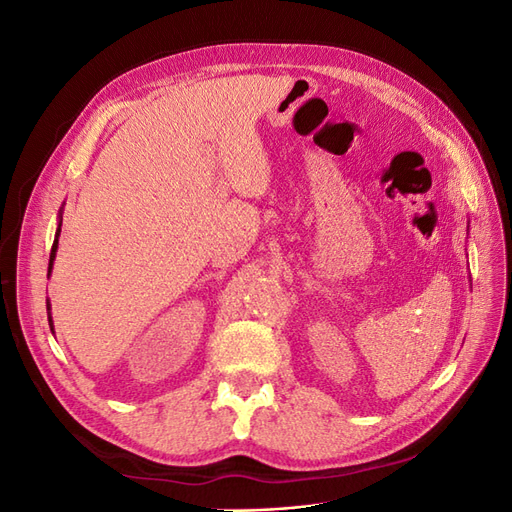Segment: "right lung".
Here are the masks:
<instances>
[{"label":"right lung","mask_w":512,"mask_h":512,"mask_svg":"<svg viewBox=\"0 0 512 512\" xmlns=\"http://www.w3.org/2000/svg\"><path fill=\"white\" fill-rule=\"evenodd\" d=\"M61 226V224H59ZM59 230L61 228H57V232H55V241H53V247H51V262H49V273H51V269H53V260H55V252H57V237H59ZM46 307H49V305H46ZM49 324H51V331H53V322H51V318H49Z\"/></svg>","instance_id":"obj_1"}]
</instances>
